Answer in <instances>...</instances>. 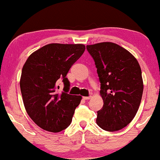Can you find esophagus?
<instances>
[{
  "mask_svg": "<svg viewBox=\"0 0 160 160\" xmlns=\"http://www.w3.org/2000/svg\"><path fill=\"white\" fill-rule=\"evenodd\" d=\"M91 98H92V96H88V97H85V96H84V97H83L84 100H88V99H91Z\"/></svg>",
  "mask_w": 160,
  "mask_h": 160,
  "instance_id": "obj_1",
  "label": "esophagus"
}]
</instances>
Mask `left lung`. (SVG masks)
Returning a JSON list of instances; mask_svg holds the SVG:
<instances>
[{
  "label": "left lung",
  "instance_id": "obj_1",
  "mask_svg": "<svg viewBox=\"0 0 160 160\" xmlns=\"http://www.w3.org/2000/svg\"><path fill=\"white\" fill-rule=\"evenodd\" d=\"M86 48L97 68L104 101L96 122L107 131L121 130L132 121L141 102L143 84L140 65L131 53L113 42Z\"/></svg>",
  "mask_w": 160,
  "mask_h": 160
}]
</instances>
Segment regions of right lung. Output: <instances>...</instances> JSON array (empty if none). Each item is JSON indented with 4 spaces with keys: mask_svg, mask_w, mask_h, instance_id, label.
<instances>
[{
    "mask_svg": "<svg viewBox=\"0 0 160 160\" xmlns=\"http://www.w3.org/2000/svg\"><path fill=\"white\" fill-rule=\"evenodd\" d=\"M83 44L51 43L32 53L23 67L20 85L27 114L39 128L53 133L71 123L82 97L68 94L66 78L72 66L85 52ZM63 92L58 89L59 79Z\"/></svg>",
    "mask_w": 160,
    "mask_h": 160,
    "instance_id": "1",
    "label": "right lung"
}]
</instances>
